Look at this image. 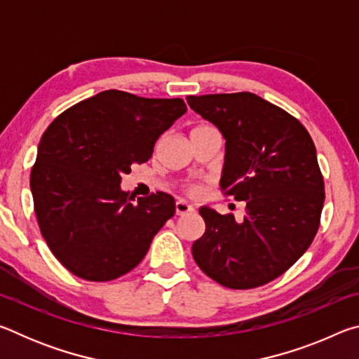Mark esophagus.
I'll use <instances>...</instances> for the list:
<instances>
[{"label": "esophagus", "mask_w": 359, "mask_h": 359, "mask_svg": "<svg viewBox=\"0 0 359 359\" xmlns=\"http://www.w3.org/2000/svg\"><path fill=\"white\" fill-rule=\"evenodd\" d=\"M193 210H194L193 205L188 204L187 201H184V199H179V201L175 203V214H177V215H187Z\"/></svg>", "instance_id": "34e87169"}]
</instances>
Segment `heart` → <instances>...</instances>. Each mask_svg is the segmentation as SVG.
<instances>
[{"mask_svg":"<svg viewBox=\"0 0 359 359\" xmlns=\"http://www.w3.org/2000/svg\"><path fill=\"white\" fill-rule=\"evenodd\" d=\"M199 130H210V126H205V125H201V126H196L193 131H199ZM187 191L191 194V196H196V194L201 193V188L196 187V185H188L187 187Z\"/></svg>","mask_w":359,"mask_h":359,"instance_id":"heart-1","label":"heart"}]
</instances>
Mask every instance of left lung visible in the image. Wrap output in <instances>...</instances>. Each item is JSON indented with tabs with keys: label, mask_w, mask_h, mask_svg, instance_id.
<instances>
[{
	"label": "left lung",
	"mask_w": 359,
	"mask_h": 359,
	"mask_svg": "<svg viewBox=\"0 0 359 359\" xmlns=\"http://www.w3.org/2000/svg\"><path fill=\"white\" fill-rule=\"evenodd\" d=\"M187 101L226 141L222 190L245 201L242 222L199 209L205 233L194 241L193 258L223 287H261L290 269L318 231L325 184L313 141L299 120L255 93Z\"/></svg>",
	"instance_id": "left-lung-1"
}]
</instances>
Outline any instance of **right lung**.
Here are the masks:
<instances>
[{"label": "right lung", "mask_w": 359, "mask_h": 359, "mask_svg": "<svg viewBox=\"0 0 359 359\" xmlns=\"http://www.w3.org/2000/svg\"><path fill=\"white\" fill-rule=\"evenodd\" d=\"M185 112L180 98L106 90L48 125L29 187L42 238L72 274L109 282L135 269L175 214L171 194L151 193L133 204L120 182Z\"/></svg>", "instance_id": "1"}]
</instances>
